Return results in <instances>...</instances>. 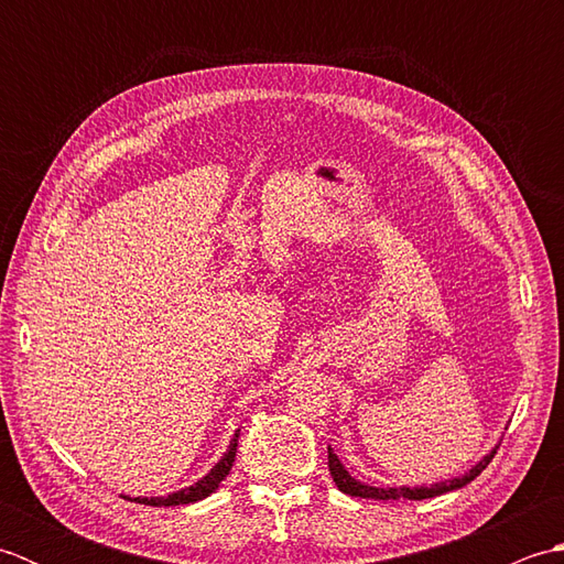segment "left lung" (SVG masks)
<instances>
[{"instance_id": "8db88e82", "label": "left lung", "mask_w": 564, "mask_h": 564, "mask_svg": "<svg viewBox=\"0 0 564 564\" xmlns=\"http://www.w3.org/2000/svg\"><path fill=\"white\" fill-rule=\"evenodd\" d=\"M327 453H329V473H332L334 482H337V487L341 489L344 495L361 497V499H382V501H388V499H394V501H398V499H416L419 501V499H431V497L453 492V489H460L467 482H473L475 477L480 475L485 467L489 465V460L495 458L497 448L489 455H485V458L477 463L470 473H465L463 477H453V480H448V482H438V485H431V487H412V489L410 487H370V485L358 482V480H354L349 473H346V467L337 458V453H334L332 448H327Z\"/></svg>"}]
</instances>
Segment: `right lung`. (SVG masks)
<instances>
[{"mask_svg": "<svg viewBox=\"0 0 564 564\" xmlns=\"http://www.w3.org/2000/svg\"><path fill=\"white\" fill-rule=\"evenodd\" d=\"M237 438H239V431L235 434V438L230 441V448H227V453L223 455L220 463L215 465L206 477H200L196 485H191V487L182 489V492H174V495H166V497H150V499L138 497L135 501H138V505H148V507H178V505H194V501H198V499L210 497L232 470L235 453H237Z\"/></svg>", "mask_w": 564, "mask_h": 564, "instance_id": "right-lung-1", "label": "right lung"}]
</instances>
